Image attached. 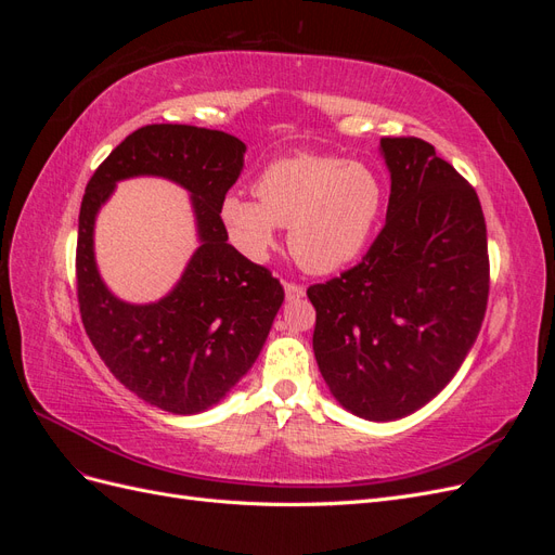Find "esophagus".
I'll return each mask as SVG.
<instances>
[{
    "mask_svg": "<svg viewBox=\"0 0 555 555\" xmlns=\"http://www.w3.org/2000/svg\"><path fill=\"white\" fill-rule=\"evenodd\" d=\"M284 296L287 300H298L306 296V287L304 284H296V282H284Z\"/></svg>",
    "mask_w": 555,
    "mask_h": 555,
    "instance_id": "1",
    "label": "esophagus"
}]
</instances>
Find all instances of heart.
<instances>
[{
  "instance_id": "b5f03b06",
  "label": "heart",
  "mask_w": 555,
  "mask_h": 555,
  "mask_svg": "<svg viewBox=\"0 0 555 555\" xmlns=\"http://www.w3.org/2000/svg\"><path fill=\"white\" fill-rule=\"evenodd\" d=\"M257 201L229 194L222 222L247 257L261 259L278 227H289V249L310 273H331L354 261L371 241L384 206L379 176L361 162L300 153L255 180Z\"/></svg>"
}]
</instances>
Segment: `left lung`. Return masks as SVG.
<instances>
[{
	"mask_svg": "<svg viewBox=\"0 0 555 555\" xmlns=\"http://www.w3.org/2000/svg\"><path fill=\"white\" fill-rule=\"evenodd\" d=\"M386 222L365 257L312 284L314 359L351 414L391 422L424 408L456 375L489 304L479 196L435 147L384 137Z\"/></svg>",
	"mask_w": 555,
	"mask_h": 555,
	"instance_id": "obj_1",
	"label": "left lung"
}]
</instances>
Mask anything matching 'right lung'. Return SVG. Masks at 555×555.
I'll list each match as a JSON object with an SVG mask.
<instances>
[{"mask_svg": "<svg viewBox=\"0 0 555 555\" xmlns=\"http://www.w3.org/2000/svg\"><path fill=\"white\" fill-rule=\"evenodd\" d=\"M245 143L192 125H145L90 178L78 217L76 287L96 354L131 393L164 412L196 414L220 402L257 361L284 300L268 268L229 245L222 201L243 169ZM169 177L193 192L202 245L157 305H122L95 273L93 217L117 179Z\"/></svg>", "mask_w": 555, "mask_h": 555, "instance_id": "1", "label": "right lung"}]
</instances>
